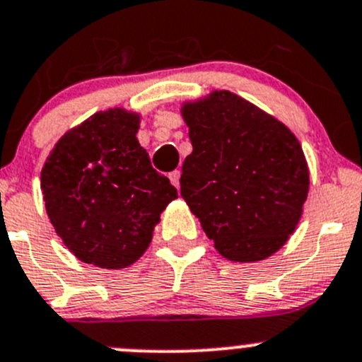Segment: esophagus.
Here are the masks:
<instances>
[{
  "mask_svg": "<svg viewBox=\"0 0 362 362\" xmlns=\"http://www.w3.org/2000/svg\"><path fill=\"white\" fill-rule=\"evenodd\" d=\"M168 177H170V182L175 185V187H177V189L180 187V171H178V170L171 171V173L168 175Z\"/></svg>",
  "mask_w": 362,
  "mask_h": 362,
  "instance_id": "obj_1",
  "label": "esophagus"
}]
</instances>
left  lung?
<instances>
[{
  "instance_id": "left-lung-1",
  "label": "left lung",
  "mask_w": 362,
  "mask_h": 362,
  "mask_svg": "<svg viewBox=\"0 0 362 362\" xmlns=\"http://www.w3.org/2000/svg\"><path fill=\"white\" fill-rule=\"evenodd\" d=\"M192 152L180 194L222 257L262 261L282 249L303 214L310 173L293 131L229 90L187 101Z\"/></svg>"
}]
</instances>
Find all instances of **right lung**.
I'll return each instance as SVG.
<instances>
[{
	"label": "right lung",
	"instance_id": "obj_1",
	"mask_svg": "<svg viewBox=\"0 0 362 362\" xmlns=\"http://www.w3.org/2000/svg\"><path fill=\"white\" fill-rule=\"evenodd\" d=\"M140 115L94 113L69 129L42 170L47 215L75 257L98 268H127L144 255L177 189L152 168L138 141Z\"/></svg>",
	"mask_w": 362,
	"mask_h": 362
}]
</instances>
